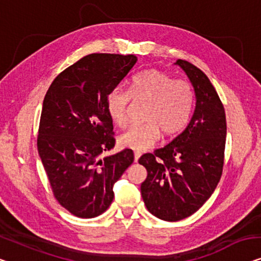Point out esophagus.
Masks as SVG:
<instances>
[{
	"instance_id": "obj_1",
	"label": "esophagus",
	"mask_w": 261,
	"mask_h": 261,
	"mask_svg": "<svg viewBox=\"0 0 261 261\" xmlns=\"http://www.w3.org/2000/svg\"><path fill=\"white\" fill-rule=\"evenodd\" d=\"M141 155H142L141 152H135V162H136V163L138 162V159L141 158Z\"/></svg>"
}]
</instances>
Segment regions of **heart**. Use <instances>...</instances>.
<instances>
[{"label":"heart","instance_id":"obj_1","mask_svg":"<svg viewBox=\"0 0 261 261\" xmlns=\"http://www.w3.org/2000/svg\"><path fill=\"white\" fill-rule=\"evenodd\" d=\"M132 99L147 102L144 118L146 122L134 124L119 136V144L135 151H145L159 141L162 130L172 136L185 129L191 118L194 93L190 83L173 80L166 72L149 69L137 73L130 81L129 92L116 88L109 93L107 110L118 126L127 123Z\"/></svg>","mask_w":261,"mask_h":261}]
</instances>
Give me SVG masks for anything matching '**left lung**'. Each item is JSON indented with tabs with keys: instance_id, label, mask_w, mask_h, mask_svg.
Listing matches in <instances>:
<instances>
[{
	"instance_id": "8db88e82",
	"label": "left lung",
	"mask_w": 261,
	"mask_h": 261,
	"mask_svg": "<svg viewBox=\"0 0 261 261\" xmlns=\"http://www.w3.org/2000/svg\"><path fill=\"white\" fill-rule=\"evenodd\" d=\"M174 64L193 87L192 118L172 142L138 161L147 171L141 185L144 204L165 221L185 219L211 197L223 173L226 143V116L215 87L190 62L178 60Z\"/></svg>"
}]
</instances>
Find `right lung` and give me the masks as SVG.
Wrapping results in <instances>:
<instances>
[{"label": "right lung", "instance_id": "1", "mask_svg": "<svg viewBox=\"0 0 261 261\" xmlns=\"http://www.w3.org/2000/svg\"><path fill=\"white\" fill-rule=\"evenodd\" d=\"M137 62L135 55L90 54L62 71L43 100L37 149L54 196L80 218H95L114 200V184L134 163L115 146L107 99Z\"/></svg>", "mask_w": 261, "mask_h": 261}]
</instances>
